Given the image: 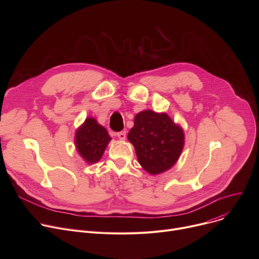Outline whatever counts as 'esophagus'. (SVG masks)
Masks as SVG:
<instances>
[{"label":"esophagus","mask_w":259,"mask_h":259,"mask_svg":"<svg viewBox=\"0 0 259 259\" xmlns=\"http://www.w3.org/2000/svg\"><path fill=\"white\" fill-rule=\"evenodd\" d=\"M117 138H118L119 140H121V141L126 140V131H120V132H118V133H117Z\"/></svg>","instance_id":"esophagus-1"}]
</instances>
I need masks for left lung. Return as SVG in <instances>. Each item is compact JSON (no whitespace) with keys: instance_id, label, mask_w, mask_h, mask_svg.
<instances>
[{"instance_id":"left-lung-1","label":"left lung","mask_w":259,"mask_h":259,"mask_svg":"<svg viewBox=\"0 0 259 259\" xmlns=\"http://www.w3.org/2000/svg\"><path fill=\"white\" fill-rule=\"evenodd\" d=\"M140 165L151 175L169 170L181 156L185 144L183 129L167 113L145 110L134 117L128 133Z\"/></svg>"}]
</instances>
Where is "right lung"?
I'll return each instance as SVG.
<instances>
[{"label": "right lung", "instance_id": "right-lung-1", "mask_svg": "<svg viewBox=\"0 0 259 259\" xmlns=\"http://www.w3.org/2000/svg\"><path fill=\"white\" fill-rule=\"evenodd\" d=\"M111 138L107 130L98 124L97 119L88 117L75 132V147L78 154L88 164H94L101 159Z\"/></svg>", "mask_w": 259, "mask_h": 259}]
</instances>
